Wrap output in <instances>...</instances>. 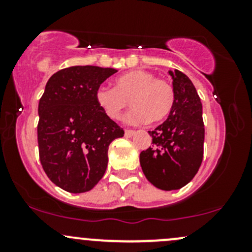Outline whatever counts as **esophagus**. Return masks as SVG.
I'll list each match as a JSON object with an SVG mask.
<instances>
[{
  "mask_svg": "<svg viewBox=\"0 0 252 252\" xmlns=\"http://www.w3.org/2000/svg\"><path fill=\"white\" fill-rule=\"evenodd\" d=\"M134 135H135L134 130H128V129H126V131H124V136H126V137H131V136H134Z\"/></svg>",
  "mask_w": 252,
  "mask_h": 252,
  "instance_id": "obj_1",
  "label": "esophagus"
}]
</instances>
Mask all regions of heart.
Masks as SVG:
<instances>
[{"instance_id":"obj_1","label":"heart","mask_w":252,"mask_h":252,"mask_svg":"<svg viewBox=\"0 0 252 252\" xmlns=\"http://www.w3.org/2000/svg\"><path fill=\"white\" fill-rule=\"evenodd\" d=\"M97 106L110 120L117 121L130 104L134 109L126 115V122L140 126L150 121L158 123L169 116L175 103L173 85L158 79L144 70L126 72L115 79V88L98 86L94 91Z\"/></svg>"}]
</instances>
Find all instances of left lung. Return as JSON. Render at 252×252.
I'll use <instances>...</instances> for the list:
<instances>
[{
  "mask_svg": "<svg viewBox=\"0 0 252 252\" xmlns=\"http://www.w3.org/2000/svg\"><path fill=\"white\" fill-rule=\"evenodd\" d=\"M175 103L168 118L148 131L152 144L140 154L147 180L156 189L184 187L198 173L204 154L202 104L192 80L179 70H169Z\"/></svg>",
  "mask_w": 252,
  "mask_h": 252,
  "instance_id": "left-lung-1",
  "label": "left lung"
}]
</instances>
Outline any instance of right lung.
I'll return each instance as SVG.
<instances>
[{
	"label": "right lung",
	"mask_w": 252,
	"mask_h": 252,
	"mask_svg": "<svg viewBox=\"0 0 252 252\" xmlns=\"http://www.w3.org/2000/svg\"><path fill=\"white\" fill-rule=\"evenodd\" d=\"M117 70L71 66L54 73L39 102L37 144L50 180L70 193L92 189L108 167L110 143L124 131L103 114L94 91Z\"/></svg>",
	"instance_id": "add662e5"
}]
</instances>
